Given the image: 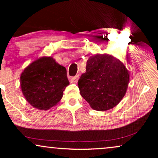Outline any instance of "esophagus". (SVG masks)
Wrapping results in <instances>:
<instances>
[{"label": "esophagus", "mask_w": 158, "mask_h": 158, "mask_svg": "<svg viewBox=\"0 0 158 158\" xmlns=\"http://www.w3.org/2000/svg\"><path fill=\"white\" fill-rule=\"evenodd\" d=\"M78 78H79V75H77V76H75V77H73L71 79V83H75V82H77Z\"/></svg>", "instance_id": "esophagus-1"}]
</instances>
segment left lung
Returning <instances> with one entry per match:
<instances>
[{"mask_svg":"<svg viewBox=\"0 0 158 158\" xmlns=\"http://www.w3.org/2000/svg\"><path fill=\"white\" fill-rule=\"evenodd\" d=\"M129 72L123 63L108 54H97L87 61L86 72L78 81L80 94L92 109L114 108L127 92Z\"/></svg>","mask_w":158,"mask_h":158,"instance_id":"1","label":"left lung"}]
</instances>
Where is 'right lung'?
I'll list each match as a JSON object with an SVG mask.
<instances>
[{"instance_id":"1","label":"right lung","mask_w":158,"mask_h":158,"mask_svg":"<svg viewBox=\"0 0 158 158\" xmlns=\"http://www.w3.org/2000/svg\"><path fill=\"white\" fill-rule=\"evenodd\" d=\"M20 85L27 102L34 108L46 110L61 100L69 81L66 68L52 57L44 56L24 69Z\"/></svg>"}]
</instances>
